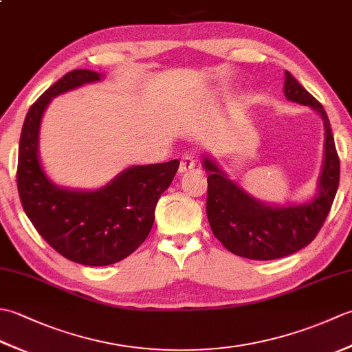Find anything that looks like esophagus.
Segmentation results:
<instances>
[{
  "label": "esophagus",
  "instance_id": "obj_1",
  "mask_svg": "<svg viewBox=\"0 0 352 352\" xmlns=\"http://www.w3.org/2000/svg\"><path fill=\"white\" fill-rule=\"evenodd\" d=\"M195 154L193 153H184L182 155V160H180V168H178V172L180 174H184V172L190 170L192 168H195Z\"/></svg>",
  "mask_w": 352,
  "mask_h": 352
}]
</instances>
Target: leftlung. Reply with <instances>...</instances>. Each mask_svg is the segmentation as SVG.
<instances>
[{
	"instance_id": "1",
	"label": "left lung",
	"mask_w": 352,
	"mask_h": 352,
	"mask_svg": "<svg viewBox=\"0 0 352 352\" xmlns=\"http://www.w3.org/2000/svg\"><path fill=\"white\" fill-rule=\"evenodd\" d=\"M284 95L289 101L316 110L324 121L325 154L318 193L301 206H269L250 197L231 182L218 163L204 157L207 177V218L216 239L236 256L251 260L286 257L307 246L324 226L339 188L340 163L328 116L311 96L286 71Z\"/></svg>"
}]
</instances>
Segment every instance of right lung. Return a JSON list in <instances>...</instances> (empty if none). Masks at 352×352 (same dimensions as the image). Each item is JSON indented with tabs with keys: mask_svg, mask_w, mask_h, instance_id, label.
I'll return each mask as SVG.
<instances>
[{
	"mask_svg": "<svg viewBox=\"0 0 352 352\" xmlns=\"http://www.w3.org/2000/svg\"><path fill=\"white\" fill-rule=\"evenodd\" d=\"M101 74L74 69L48 87L30 107L18 153V192L24 212L45 242L71 261L107 266L129 257L145 242L154 210L180 166L177 159L131 166L96 190L58 188L39 160V129L54 96L101 80Z\"/></svg>",
	"mask_w": 352,
	"mask_h": 352,
	"instance_id": "right-lung-1",
	"label": "right lung"
}]
</instances>
